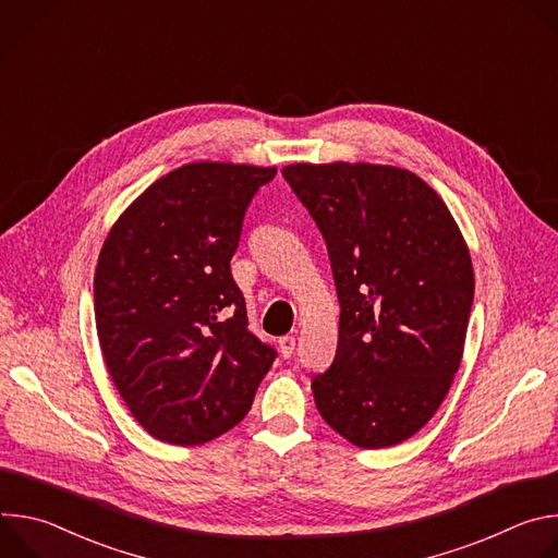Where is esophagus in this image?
<instances>
[{
    "mask_svg": "<svg viewBox=\"0 0 558 558\" xmlns=\"http://www.w3.org/2000/svg\"><path fill=\"white\" fill-rule=\"evenodd\" d=\"M278 347H280L282 357H291L293 351H295V338H293V336H282V338L278 340Z\"/></svg>",
    "mask_w": 558,
    "mask_h": 558,
    "instance_id": "1",
    "label": "esophagus"
}]
</instances>
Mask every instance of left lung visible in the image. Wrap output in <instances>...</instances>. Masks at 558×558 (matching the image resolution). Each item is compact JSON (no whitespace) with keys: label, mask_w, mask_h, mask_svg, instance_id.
<instances>
[{"label":"left lung","mask_w":558,"mask_h":558,"mask_svg":"<svg viewBox=\"0 0 558 558\" xmlns=\"http://www.w3.org/2000/svg\"><path fill=\"white\" fill-rule=\"evenodd\" d=\"M282 177L327 243L338 351L313 375L323 420L360 448L413 437L459 371L474 274L446 203L409 170L295 163Z\"/></svg>","instance_id":"1"}]
</instances>
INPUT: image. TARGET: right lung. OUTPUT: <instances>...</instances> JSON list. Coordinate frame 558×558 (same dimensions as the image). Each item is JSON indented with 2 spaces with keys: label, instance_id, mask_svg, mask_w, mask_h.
<instances>
[{
  "label": "right lung",
  "instance_id": "add662e5",
  "mask_svg": "<svg viewBox=\"0 0 558 558\" xmlns=\"http://www.w3.org/2000/svg\"><path fill=\"white\" fill-rule=\"evenodd\" d=\"M276 168L187 163L114 222L95 271L110 377L156 439L198 446L250 413L276 349L247 329L229 260L245 211Z\"/></svg>",
  "mask_w": 558,
  "mask_h": 558
}]
</instances>
